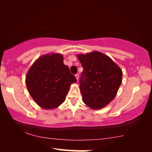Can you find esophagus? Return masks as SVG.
<instances>
[{
  "instance_id": "obj_1",
  "label": "esophagus",
  "mask_w": 152,
  "mask_h": 152,
  "mask_svg": "<svg viewBox=\"0 0 152 152\" xmlns=\"http://www.w3.org/2000/svg\"><path fill=\"white\" fill-rule=\"evenodd\" d=\"M75 77H76V79H77V80H79V78H80V76H79V75L78 74H76L75 75Z\"/></svg>"
}]
</instances>
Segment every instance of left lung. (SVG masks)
Instances as JSON below:
<instances>
[{
    "label": "left lung",
    "instance_id": "8db88e82",
    "mask_svg": "<svg viewBox=\"0 0 152 152\" xmlns=\"http://www.w3.org/2000/svg\"><path fill=\"white\" fill-rule=\"evenodd\" d=\"M83 68L80 91L82 100L92 109H100L114 99L121 85L122 71L109 56L98 51L77 54Z\"/></svg>",
    "mask_w": 152,
    "mask_h": 152
}]
</instances>
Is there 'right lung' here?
Returning a JSON list of instances; mask_svg holds the SVG:
<instances>
[{"mask_svg": "<svg viewBox=\"0 0 152 152\" xmlns=\"http://www.w3.org/2000/svg\"><path fill=\"white\" fill-rule=\"evenodd\" d=\"M77 80L59 53H48L35 61L26 76L27 88L39 107L54 109L65 101L70 85Z\"/></svg>", "mask_w": 152, "mask_h": 152, "instance_id": "add662e5", "label": "right lung"}]
</instances>
